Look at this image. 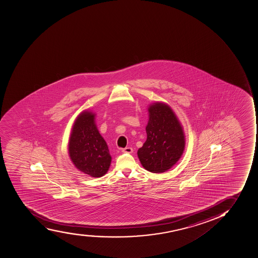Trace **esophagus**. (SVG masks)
Instances as JSON below:
<instances>
[{
  "label": "esophagus",
  "instance_id": "obj_1",
  "mask_svg": "<svg viewBox=\"0 0 258 258\" xmlns=\"http://www.w3.org/2000/svg\"><path fill=\"white\" fill-rule=\"evenodd\" d=\"M123 153L131 154L133 152V149L132 147H125V148L122 149Z\"/></svg>",
  "mask_w": 258,
  "mask_h": 258
}]
</instances>
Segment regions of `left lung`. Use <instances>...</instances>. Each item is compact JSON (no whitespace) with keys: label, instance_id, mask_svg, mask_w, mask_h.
<instances>
[{"label":"left lung","instance_id":"1","mask_svg":"<svg viewBox=\"0 0 258 258\" xmlns=\"http://www.w3.org/2000/svg\"><path fill=\"white\" fill-rule=\"evenodd\" d=\"M146 126L147 141L137 151L142 166L152 173H163L173 167L183 155L185 136L171 107L165 102L149 105Z\"/></svg>","mask_w":258,"mask_h":258}]
</instances>
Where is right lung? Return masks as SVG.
I'll return each instance as SVG.
<instances>
[{"instance_id":"1","label":"right lung","mask_w":258,"mask_h":258,"mask_svg":"<svg viewBox=\"0 0 258 258\" xmlns=\"http://www.w3.org/2000/svg\"><path fill=\"white\" fill-rule=\"evenodd\" d=\"M96 114L84 110L77 116L70 133L68 151L75 167L93 178L107 174L111 157L107 142L98 132Z\"/></svg>"}]
</instances>
